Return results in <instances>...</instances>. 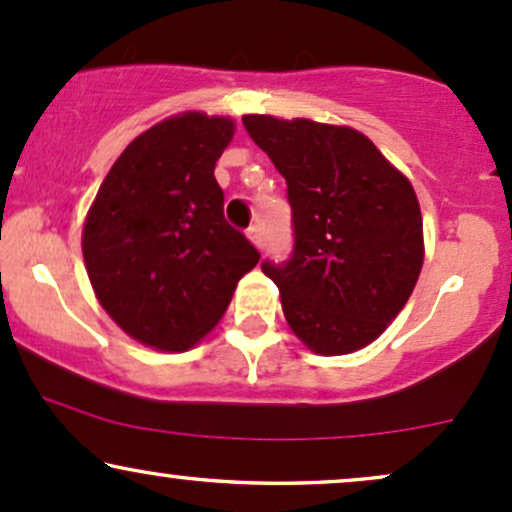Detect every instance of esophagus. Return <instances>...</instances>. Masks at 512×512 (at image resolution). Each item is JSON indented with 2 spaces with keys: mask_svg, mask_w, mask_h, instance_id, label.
Segmentation results:
<instances>
[{
  "mask_svg": "<svg viewBox=\"0 0 512 512\" xmlns=\"http://www.w3.org/2000/svg\"><path fill=\"white\" fill-rule=\"evenodd\" d=\"M248 238L252 240V245H255L257 250H262L264 238H262V228H260V226H250V228H248Z\"/></svg>",
  "mask_w": 512,
  "mask_h": 512,
  "instance_id": "obj_1",
  "label": "esophagus"
}]
</instances>
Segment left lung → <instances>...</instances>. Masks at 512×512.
<instances>
[{"label": "left lung", "mask_w": 512, "mask_h": 512, "mask_svg": "<svg viewBox=\"0 0 512 512\" xmlns=\"http://www.w3.org/2000/svg\"><path fill=\"white\" fill-rule=\"evenodd\" d=\"M243 125L289 185L293 252L262 262L286 322L315 354L363 349L404 308L424 264L414 187L351 127L272 115Z\"/></svg>", "instance_id": "left-lung-1"}]
</instances>
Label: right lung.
I'll return each mask as SVG.
<instances>
[{"instance_id": "1", "label": "right lung", "mask_w": 512, "mask_h": 512, "mask_svg": "<svg viewBox=\"0 0 512 512\" xmlns=\"http://www.w3.org/2000/svg\"><path fill=\"white\" fill-rule=\"evenodd\" d=\"M231 117L185 113L122 151L88 209L81 250L93 291L129 337L185 351L226 313L260 252L223 219L214 166Z\"/></svg>"}]
</instances>
